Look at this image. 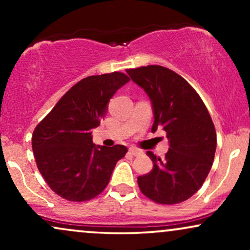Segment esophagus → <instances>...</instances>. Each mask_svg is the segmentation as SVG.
Here are the masks:
<instances>
[{"instance_id": "1", "label": "esophagus", "mask_w": 250, "mask_h": 250, "mask_svg": "<svg viewBox=\"0 0 250 250\" xmlns=\"http://www.w3.org/2000/svg\"><path fill=\"white\" fill-rule=\"evenodd\" d=\"M129 153L131 155H134V156H139V155L142 154V150H140V149L135 148V147H130L129 148Z\"/></svg>"}]
</instances>
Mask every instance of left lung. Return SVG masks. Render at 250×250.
<instances>
[{"label": "left lung", "instance_id": "8db88e82", "mask_svg": "<svg viewBox=\"0 0 250 250\" xmlns=\"http://www.w3.org/2000/svg\"><path fill=\"white\" fill-rule=\"evenodd\" d=\"M131 81L151 102L154 123L167 133L169 150L163 160L151 151L150 173L137 177L146 196L162 205L188 200L207 179L216 150V131L205 103L189 83L161 65L128 69Z\"/></svg>", "mask_w": 250, "mask_h": 250}]
</instances>
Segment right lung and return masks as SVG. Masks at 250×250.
I'll return each instance as SVG.
<instances>
[{
  "label": "right lung",
  "mask_w": 250,
  "mask_h": 250,
  "mask_svg": "<svg viewBox=\"0 0 250 250\" xmlns=\"http://www.w3.org/2000/svg\"><path fill=\"white\" fill-rule=\"evenodd\" d=\"M129 77L122 73L88 76L71 87L33 134L37 168L48 186L68 201H88L107 187L127 147L96 146L91 133L108 103Z\"/></svg>",
  "instance_id": "right-lung-1"
}]
</instances>
